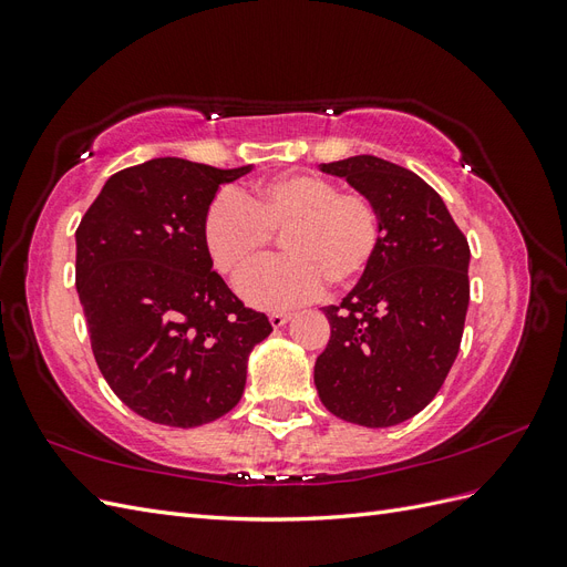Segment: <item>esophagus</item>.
Returning a JSON list of instances; mask_svg holds the SVG:
<instances>
[{"label":"esophagus","mask_w":567,"mask_h":567,"mask_svg":"<svg viewBox=\"0 0 567 567\" xmlns=\"http://www.w3.org/2000/svg\"><path fill=\"white\" fill-rule=\"evenodd\" d=\"M290 319H293V315H290V312H274V315H269V321H271L274 329H281V326H286Z\"/></svg>","instance_id":"34e87169"}]
</instances>
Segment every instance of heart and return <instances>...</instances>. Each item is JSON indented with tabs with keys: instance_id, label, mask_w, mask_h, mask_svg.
<instances>
[{
	"instance_id": "1",
	"label": "heart",
	"mask_w": 567,
	"mask_h": 567,
	"mask_svg": "<svg viewBox=\"0 0 567 567\" xmlns=\"http://www.w3.org/2000/svg\"><path fill=\"white\" fill-rule=\"evenodd\" d=\"M281 234L286 257L241 284L248 302L281 310L317 298L323 286L348 288L371 267L383 225L362 192H340L317 175H281L234 194H219L205 210L203 241L215 267L241 281Z\"/></svg>"
}]
</instances>
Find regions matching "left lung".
I'll use <instances>...</instances> for the list:
<instances>
[{"label":"left lung","mask_w":567,"mask_h":567,"mask_svg":"<svg viewBox=\"0 0 567 567\" xmlns=\"http://www.w3.org/2000/svg\"><path fill=\"white\" fill-rule=\"evenodd\" d=\"M381 213L379 252L340 305L323 307L331 338L315 385L333 416L398 425L442 388L458 354L471 300L466 236L433 186L375 156L323 163Z\"/></svg>","instance_id":"8db88e82"}]
</instances>
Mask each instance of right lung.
<instances>
[{
  "instance_id": "add662e5",
  "label": "right lung",
  "mask_w": 567,
  "mask_h": 567,
  "mask_svg": "<svg viewBox=\"0 0 567 567\" xmlns=\"http://www.w3.org/2000/svg\"><path fill=\"white\" fill-rule=\"evenodd\" d=\"M219 169L153 158L115 173L75 231V286L96 367L134 414L196 427L231 411L248 354L271 333L267 315L238 300L203 241Z\"/></svg>"
}]
</instances>
